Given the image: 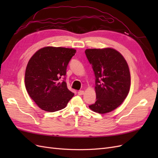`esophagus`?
<instances>
[{
    "instance_id": "1",
    "label": "esophagus",
    "mask_w": 158,
    "mask_h": 158,
    "mask_svg": "<svg viewBox=\"0 0 158 158\" xmlns=\"http://www.w3.org/2000/svg\"><path fill=\"white\" fill-rule=\"evenodd\" d=\"M84 91L83 90H80V91H78V94L79 95H83L84 94Z\"/></svg>"
}]
</instances>
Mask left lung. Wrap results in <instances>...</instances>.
<instances>
[{
	"mask_svg": "<svg viewBox=\"0 0 158 158\" xmlns=\"http://www.w3.org/2000/svg\"><path fill=\"white\" fill-rule=\"evenodd\" d=\"M95 77L96 102L89 106L98 113H107L117 108L129 92L131 75L123 55L111 48L85 51Z\"/></svg>",
	"mask_w": 158,
	"mask_h": 158,
	"instance_id": "8db88e82",
	"label": "left lung"
}]
</instances>
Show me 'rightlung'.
Masks as SVG:
<instances>
[{
	"mask_svg": "<svg viewBox=\"0 0 158 158\" xmlns=\"http://www.w3.org/2000/svg\"><path fill=\"white\" fill-rule=\"evenodd\" d=\"M76 51L46 47L38 50L28 62L25 73L27 92L38 107L45 111L64 109L74 93L65 82L66 68ZM64 77L63 82L59 80Z\"/></svg>",
	"mask_w": 158,
	"mask_h": 158,
	"instance_id": "1",
	"label": "right lung"
}]
</instances>
